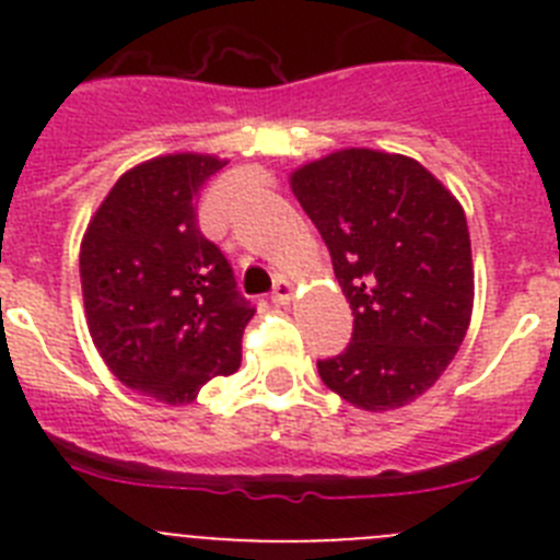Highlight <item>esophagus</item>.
<instances>
[{"mask_svg":"<svg viewBox=\"0 0 560 560\" xmlns=\"http://www.w3.org/2000/svg\"><path fill=\"white\" fill-rule=\"evenodd\" d=\"M271 300L280 305H289L294 300V283L285 280V277H277L275 280V291H271Z\"/></svg>","mask_w":560,"mask_h":560,"instance_id":"34e87169","label":"esophagus"}]
</instances>
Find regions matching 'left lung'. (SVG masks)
<instances>
[{"label":"left lung","mask_w":560,"mask_h":560,"mask_svg":"<svg viewBox=\"0 0 560 560\" xmlns=\"http://www.w3.org/2000/svg\"><path fill=\"white\" fill-rule=\"evenodd\" d=\"M289 185L334 260L353 341L319 378L364 412L434 387L474 311L471 235L452 190L404 153L341 148L291 171Z\"/></svg>","instance_id":"1"}]
</instances>
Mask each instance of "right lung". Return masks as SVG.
Masks as SVG:
<instances>
[{"mask_svg":"<svg viewBox=\"0 0 560 560\" xmlns=\"http://www.w3.org/2000/svg\"><path fill=\"white\" fill-rule=\"evenodd\" d=\"M226 160L179 151L128 167L81 241L86 328L114 378L156 404L185 407L241 368L255 308L226 257L196 224V199Z\"/></svg>","mask_w":560,"mask_h":560,"instance_id":"obj_1","label":"right lung"}]
</instances>
